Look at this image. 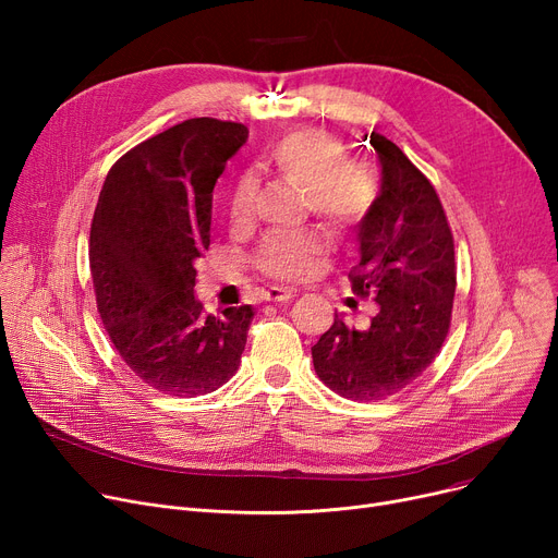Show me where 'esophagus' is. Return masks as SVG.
<instances>
[{
  "label": "esophagus",
  "mask_w": 558,
  "mask_h": 558,
  "mask_svg": "<svg viewBox=\"0 0 558 558\" xmlns=\"http://www.w3.org/2000/svg\"><path fill=\"white\" fill-rule=\"evenodd\" d=\"M296 291L294 289H287V287H271L267 291V299L269 301H280V303H287L289 299H294Z\"/></svg>",
  "instance_id": "1"
}]
</instances>
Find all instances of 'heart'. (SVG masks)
<instances>
[{
	"mask_svg": "<svg viewBox=\"0 0 558 558\" xmlns=\"http://www.w3.org/2000/svg\"><path fill=\"white\" fill-rule=\"evenodd\" d=\"M253 173L276 175L301 187L303 215H314L341 238H355L379 203L377 173L350 158L341 137L320 129H294L276 137L257 154ZM255 175H242L230 192L228 215L234 228L255 219ZM326 251L328 240L318 228L274 232L259 244L255 267L276 280H305L316 274Z\"/></svg>",
	"mask_w": 558,
	"mask_h": 558,
	"instance_id": "1",
	"label": "heart"
}]
</instances>
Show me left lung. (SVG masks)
Wrapping results in <instances>:
<instances>
[{"label":"left lung","instance_id":"1","mask_svg":"<svg viewBox=\"0 0 558 558\" xmlns=\"http://www.w3.org/2000/svg\"><path fill=\"white\" fill-rule=\"evenodd\" d=\"M371 144L383 165L379 203L360 230L353 294L373 296L366 330L335 324L312 345L314 371L335 393L373 402L396 396L436 360L452 320L454 238L434 185L400 146L379 133Z\"/></svg>","mask_w":558,"mask_h":558}]
</instances>
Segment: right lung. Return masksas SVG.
<instances>
[{
	"mask_svg": "<svg viewBox=\"0 0 558 558\" xmlns=\"http://www.w3.org/2000/svg\"><path fill=\"white\" fill-rule=\"evenodd\" d=\"M238 122L194 117L117 160L90 226L104 328L144 385L169 396L217 391L238 373L253 307L208 314L194 264L210 246L213 190L246 142Z\"/></svg>",
	"mask_w": 558,
	"mask_h": 558,
	"instance_id": "right-lung-1",
	"label": "right lung"
}]
</instances>
